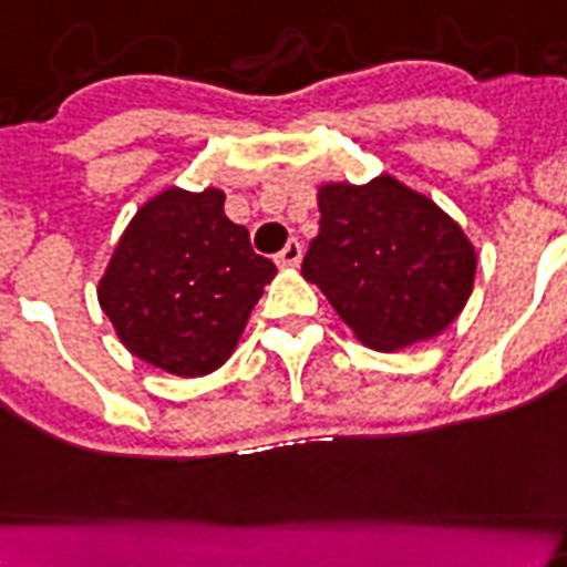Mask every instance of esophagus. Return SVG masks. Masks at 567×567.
Returning <instances> with one entry per match:
<instances>
[{
    "label": "esophagus",
    "instance_id": "34e87169",
    "mask_svg": "<svg viewBox=\"0 0 567 567\" xmlns=\"http://www.w3.org/2000/svg\"><path fill=\"white\" fill-rule=\"evenodd\" d=\"M298 262H301V243H298V239H289V243L284 245V251L278 254V266H284V269H296Z\"/></svg>",
    "mask_w": 567,
    "mask_h": 567
}]
</instances>
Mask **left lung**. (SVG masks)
<instances>
[{"label": "left lung", "instance_id": "left-lung-1", "mask_svg": "<svg viewBox=\"0 0 567 567\" xmlns=\"http://www.w3.org/2000/svg\"><path fill=\"white\" fill-rule=\"evenodd\" d=\"M319 234L301 262L354 340L396 352L432 340L467 305L476 248L432 197L381 174L316 186Z\"/></svg>", "mask_w": 567, "mask_h": 567}]
</instances>
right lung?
<instances>
[{
	"label": "right lung",
	"mask_w": 567,
	"mask_h": 567,
	"mask_svg": "<svg viewBox=\"0 0 567 567\" xmlns=\"http://www.w3.org/2000/svg\"><path fill=\"white\" fill-rule=\"evenodd\" d=\"M278 275L248 230L224 215L221 188L168 186L144 200L96 284L126 352L156 370L209 375L239 346L262 287Z\"/></svg>",
	"instance_id": "1"
}]
</instances>
